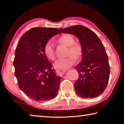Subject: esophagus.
Wrapping results in <instances>:
<instances>
[{
	"instance_id": "1",
	"label": "esophagus",
	"mask_w": 124,
	"mask_h": 124,
	"mask_svg": "<svg viewBox=\"0 0 124 124\" xmlns=\"http://www.w3.org/2000/svg\"><path fill=\"white\" fill-rule=\"evenodd\" d=\"M67 70H56V73H57L58 75H62Z\"/></svg>"
}]
</instances>
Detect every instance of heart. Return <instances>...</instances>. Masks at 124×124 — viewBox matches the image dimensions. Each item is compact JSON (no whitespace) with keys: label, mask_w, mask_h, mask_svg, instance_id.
Instances as JSON below:
<instances>
[{"label":"heart","mask_w":124,"mask_h":124,"mask_svg":"<svg viewBox=\"0 0 124 124\" xmlns=\"http://www.w3.org/2000/svg\"><path fill=\"white\" fill-rule=\"evenodd\" d=\"M58 41L65 45L68 46V54L66 58H60L56 61L54 66L57 70H64L70 67L75 62V58H79L82 54V47L79 43H74V39L70 34H64L61 37ZM44 52L46 57L50 60H54L55 58L54 46L50 41L45 44L44 47Z\"/></svg>","instance_id":"b5f03b06"}]
</instances>
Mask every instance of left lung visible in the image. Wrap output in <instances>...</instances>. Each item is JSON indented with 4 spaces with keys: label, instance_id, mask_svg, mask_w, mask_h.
<instances>
[{
    "label": "left lung",
    "instance_id": "left-lung-1",
    "mask_svg": "<svg viewBox=\"0 0 124 124\" xmlns=\"http://www.w3.org/2000/svg\"><path fill=\"white\" fill-rule=\"evenodd\" d=\"M60 29L75 35L82 47L81 62L75 67L79 75L74 84L75 92L83 98L97 97L106 89L110 74L108 55L102 43L95 32L81 25Z\"/></svg>",
    "mask_w": 124,
    "mask_h": 124
}]
</instances>
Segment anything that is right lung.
<instances>
[{
  "mask_svg": "<svg viewBox=\"0 0 124 124\" xmlns=\"http://www.w3.org/2000/svg\"><path fill=\"white\" fill-rule=\"evenodd\" d=\"M61 32L57 28L35 27L21 37L13 64L18 87L35 101H46L57 96L61 77L56 74L45 56L48 40Z\"/></svg>",
  "mask_w": 124,
  "mask_h": 124,
  "instance_id": "add662e5",
  "label": "right lung"
}]
</instances>
